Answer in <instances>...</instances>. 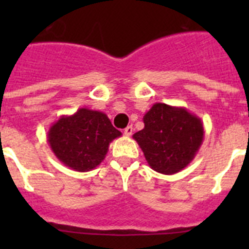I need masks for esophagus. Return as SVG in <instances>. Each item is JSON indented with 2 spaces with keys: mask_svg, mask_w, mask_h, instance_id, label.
Listing matches in <instances>:
<instances>
[{
  "mask_svg": "<svg viewBox=\"0 0 249 249\" xmlns=\"http://www.w3.org/2000/svg\"><path fill=\"white\" fill-rule=\"evenodd\" d=\"M132 132H133V128H132V126H128V127H126V128H124L123 133H124V136L129 137V136L132 135Z\"/></svg>",
  "mask_w": 249,
  "mask_h": 249,
  "instance_id": "esophagus-1",
  "label": "esophagus"
}]
</instances>
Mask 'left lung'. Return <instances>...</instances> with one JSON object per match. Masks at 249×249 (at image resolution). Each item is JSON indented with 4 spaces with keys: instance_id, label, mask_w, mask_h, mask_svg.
I'll return each mask as SVG.
<instances>
[{
    "instance_id": "obj_1",
    "label": "left lung",
    "mask_w": 249,
    "mask_h": 249,
    "mask_svg": "<svg viewBox=\"0 0 249 249\" xmlns=\"http://www.w3.org/2000/svg\"><path fill=\"white\" fill-rule=\"evenodd\" d=\"M144 128L133 138L147 163L162 175H175L196 157L204 138L201 118L184 107L155 103L143 116Z\"/></svg>"
}]
</instances>
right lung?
I'll use <instances>...</instances> for the list:
<instances>
[{"label": "right lung", "instance_id": "add662e5", "mask_svg": "<svg viewBox=\"0 0 249 249\" xmlns=\"http://www.w3.org/2000/svg\"><path fill=\"white\" fill-rule=\"evenodd\" d=\"M121 136L107 114L83 107L61 116L48 129L47 141L59 162L77 172H89L100 166L109 143Z\"/></svg>", "mask_w": 249, "mask_h": 249}]
</instances>
